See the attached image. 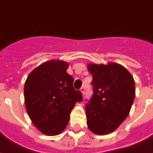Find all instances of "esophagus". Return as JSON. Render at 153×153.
<instances>
[{
  "label": "esophagus",
  "mask_w": 153,
  "mask_h": 153,
  "mask_svg": "<svg viewBox=\"0 0 153 153\" xmlns=\"http://www.w3.org/2000/svg\"><path fill=\"white\" fill-rule=\"evenodd\" d=\"M85 87H82L80 89V92H82V95L85 94Z\"/></svg>",
  "instance_id": "obj_1"
}]
</instances>
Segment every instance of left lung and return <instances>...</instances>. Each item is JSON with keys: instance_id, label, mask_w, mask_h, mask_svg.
I'll return each instance as SVG.
<instances>
[{"instance_id": "1", "label": "left lung", "mask_w": 153, "mask_h": 153, "mask_svg": "<svg viewBox=\"0 0 153 153\" xmlns=\"http://www.w3.org/2000/svg\"><path fill=\"white\" fill-rule=\"evenodd\" d=\"M93 96L85 105L87 126L94 134L104 135L114 131L128 114L135 97L133 76L117 63H90Z\"/></svg>"}]
</instances>
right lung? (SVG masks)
<instances>
[{"label":"right lung","mask_w":153,"mask_h":153,"mask_svg":"<svg viewBox=\"0 0 153 153\" xmlns=\"http://www.w3.org/2000/svg\"><path fill=\"white\" fill-rule=\"evenodd\" d=\"M69 64L51 60L32 71L25 82V106L33 124L43 134L57 135L69 122L70 114L82 93L74 90Z\"/></svg>","instance_id":"right-lung-1"}]
</instances>
